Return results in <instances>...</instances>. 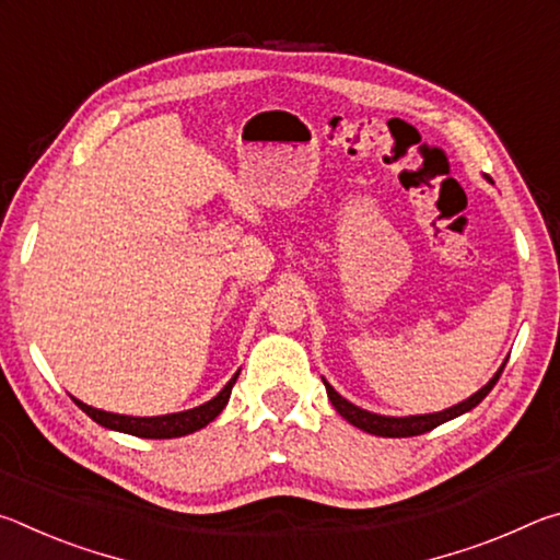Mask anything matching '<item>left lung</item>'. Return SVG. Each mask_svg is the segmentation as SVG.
<instances>
[{"instance_id": "8db88e82", "label": "left lung", "mask_w": 560, "mask_h": 560, "mask_svg": "<svg viewBox=\"0 0 560 560\" xmlns=\"http://www.w3.org/2000/svg\"><path fill=\"white\" fill-rule=\"evenodd\" d=\"M504 365H501L499 371H497V375L491 377V381L485 387H481L479 393H474L469 400L454 405V407H450V410H444V412L415 415V417H383V415H373V412H368V410H360V407H355L353 402H348L346 397H340L326 381L324 383H326L328 400L334 402V407L340 412V417H343V420H348L350 424H353V428L363 430L368 434H377V438H415V434L430 432L434 428H440L442 422L452 420V417H459L464 412H469L471 407H477L491 393V387L497 385L501 371H504Z\"/></svg>"}]
</instances>
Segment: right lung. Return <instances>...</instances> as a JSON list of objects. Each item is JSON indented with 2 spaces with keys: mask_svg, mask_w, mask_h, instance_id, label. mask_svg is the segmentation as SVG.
Here are the masks:
<instances>
[{
  "mask_svg": "<svg viewBox=\"0 0 560 560\" xmlns=\"http://www.w3.org/2000/svg\"><path fill=\"white\" fill-rule=\"evenodd\" d=\"M240 375V373H236ZM236 375L230 383L222 387V393L212 397L210 402H205L200 407H192V410L185 412H175V415H163V417H128V415H113V412H103L96 410V407L83 405L81 400H75V405L86 412L93 422L103 424L108 430H118L126 434H136V438H145V440H170V438H183V434L202 430L205 424H210L217 415L224 410L226 400H230L232 387L236 383Z\"/></svg>",
  "mask_w": 560,
  "mask_h": 560,
  "instance_id": "right-lung-1",
  "label": "right lung"
}]
</instances>
